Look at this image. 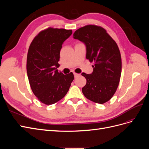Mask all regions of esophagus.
Masks as SVG:
<instances>
[{"mask_svg": "<svg viewBox=\"0 0 149 149\" xmlns=\"http://www.w3.org/2000/svg\"><path fill=\"white\" fill-rule=\"evenodd\" d=\"M80 74H78V73H74V77L76 78V77H78V76H79Z\"/></svg>", "mask_w": 149, "mask_h": 149, "instance_id": "obj_1", "label": "esophagus"}]
</instances>
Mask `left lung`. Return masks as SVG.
I'll use <instances>...</instances> for the list:
<instances>
[{"instance_id": "obj_1", "label": "left lung", "mask_w": 149, "mask_h": 149, "mask_svg": "<svg viewBox=\"0 0 149 149\" xmlns=\"http://www.w3.org/2000/svg\"><path fill=\"white\" fill-rule=\"evenodd\" d=\"M73 38L84 43L86 59L94 63L91 74H81L86 79L82 92L90 101L105 103L113 96L120 78L122 61L118 45L104 29L93 25L76 30Z\"/></svg>"}]
</instances>
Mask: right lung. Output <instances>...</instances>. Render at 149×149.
<instances>
[{"label": "right lung", "mask_w": 149, "mask_h": 149, "mask_svg": "<svg viewBox=\"0 0 149 149\" xmlns=\"http://www.w3.org/2000/svg\"><path fill=\"white\" fill-rule=\"evenodd\" d=\"M71 30L48 28L36 36L27 54L26 71L31 90L42 103L50 105L63 98L74 79L73 73H59L62 45Z\"/></svg>", "instance_id": "right-lung-1"}]
</instances>
